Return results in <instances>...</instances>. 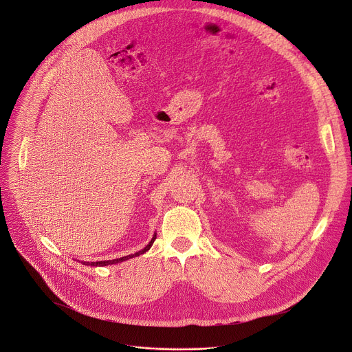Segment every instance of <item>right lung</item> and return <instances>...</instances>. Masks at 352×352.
I'll list each match as a JSON object with an SVG mask.
<instances>
[{
    "mask_svg": "<svg viewBox=\"0 0 352 352\" xmlns=\"http://www.w3.org/2000/svg\"><path fill=\"white\" fill-rule=\"evenodd\" d=\"M155 239H156V234L153 235V238L150 239V242H148V243H147L142 250H139V252H136V254H133V255L122 256V258H120V259H113V261H103V262H82V263H83V265H87V266H109V265H116V263H120V262L128 261V259H131V258H135V256H139V255H142V254L147 252V250H148L150 248H152V245H153Z\"/></svg>",
    "mask_w": 352,
    "mask_h": 352,
    "instance_id": "obj_1",
    "label": "right lung"
}]
</instances>
